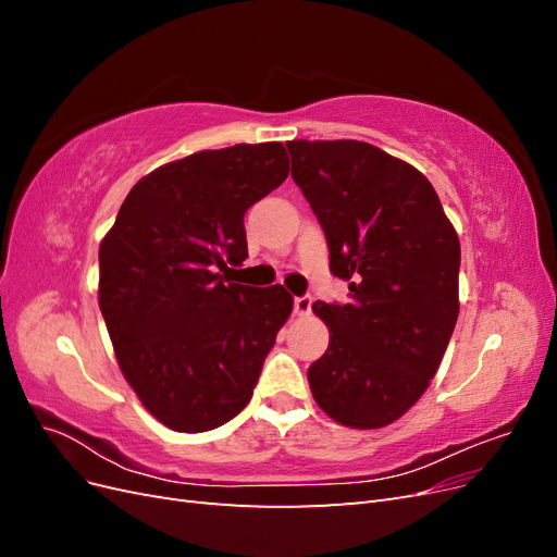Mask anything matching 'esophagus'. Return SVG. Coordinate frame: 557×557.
Returning <instances> with one entry per match:
<instances>
[{
    "label": "esophagus",
    "mask_w": 557,
    "mask_h": 557,
    "mask_svg": "<svg viewBox=\"0 0 557 557\" xmlns=\"http://www.w3.org/2000/svg\"><path fill=\"white\" fill-rule=\"evenodd\" d=\"M311 297L309 295H301V297H295V315H309L311 313Z\"/></svg>",
    "instance_id": "obj_1"
}]
</instances>
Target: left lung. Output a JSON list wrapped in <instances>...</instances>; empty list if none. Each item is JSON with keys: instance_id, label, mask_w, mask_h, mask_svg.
I'll list each match as a JSON object with an SVG mask.
<instances>
[{"instance_id": "8db88e82", "label": "left lung", "mask_w": 557, "mask_h": 557, "mask_svg": "<svg viewBox=\"0 0 557 557\" xmlns=\"http://www.w3.org/2000/svg\"><path fill=\"white\" fill-rule=\"evenodd\" d=\"M293 178L348 281V305L315 301L330 327L309 367L313 399L356 430L395 423L423 397L458 320L460 239L416 166L356 141L285 144Z\"/></svg>"}]
</instances>
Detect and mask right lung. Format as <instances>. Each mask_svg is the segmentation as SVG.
<instances>
[{"mask_svg":"<svg viewBox=\"0 0 557 557\" xmlns=\"http://www.w3.org/2000/svg\"><path fill=\"white\" fill-rule=\"evenodd\" d=\"M283 144L199 150L146 174L99 244V309L117 367L176 432L221 428L250 401L293 311L283 285L227 278L244 213L288 178Z\"/></svg>","mask_w":557,"mask_h":557,"instance_id":"1","label":"right lung"}]
</instances>
